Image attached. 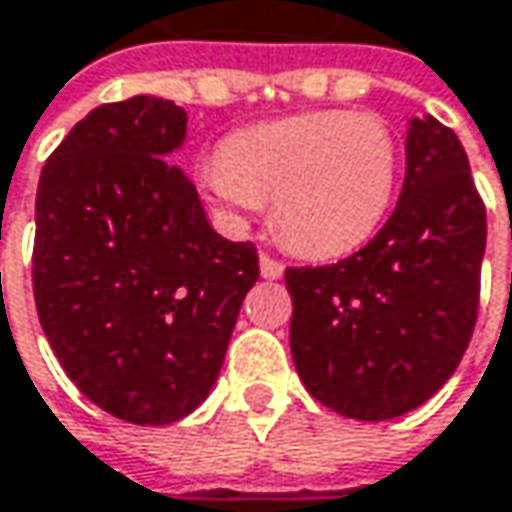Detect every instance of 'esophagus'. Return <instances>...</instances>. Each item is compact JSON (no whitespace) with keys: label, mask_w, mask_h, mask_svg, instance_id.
<instances>
[{"label":"esophagus","mask_w":512,"mask_h":512,"mask_svg":"<svg viewBox=\"0 0 512 512\" xmlns=\"http://www.w3.org/2000/svg\"><path fill=\"white\" fill-rule=\"evenodd\" d=\"M260 275L266 280H280L283 278V263L269 255H260Z\"/></svg>","instance_id":"esophagus-1"}]
</instances>
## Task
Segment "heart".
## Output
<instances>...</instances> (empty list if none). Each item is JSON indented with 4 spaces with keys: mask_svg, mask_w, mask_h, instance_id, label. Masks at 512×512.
<instances>
[{
    "mask_svg": "<svg viewBox=\"0 0 512 512\" xmlns=\"http://www.w3.org/2000/svg\"><path fill=\"white\" fill-rule=\"evenodd\" d=\"M398 145L372 114L312 111L229 134L220 160L200 166L214 209L243 223L272 197V217L292 249L338 257L364 246L387 214Z\"/></svg>",
    "mask_w": 512,
    "mask_h": 512,
    "instance_id": "b5f03b06",
    "label": "heart"
}]
</instances>
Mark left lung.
Wrapping results in <instances>:
<instances>
[{
    "label": "left lung",
    "mask_w": 512,
    "mask_h": 512,
    "mask_svg": "<svg viewBox=\"0 0 512 512\" xmlns=\"http://www.w3.org/2000/svg\"><path fill=\"white\" fill-rule=\"evenodd\" d=\"M395 212L361 252L286 269L289 346L323 407L387 421L421 407L456 372L478 309L487 214L458 137L412 117Z\"/></svg>",
    "instance_id": "left-lung-1"
}]
</instances>
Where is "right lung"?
<instances>
[{
    "label": "right lung",
    "instance_id": "right-lung-1",
    "mask_svg": "<svg viewBox=\"0 0 512 512\" xmlns=\"http://www.w3.org/2000/svg\"><path fill=\"white\" fill-rule=\"evenodd\" d=\"M186 111L154 94L79 120L39 177L34 298L79 392L114 418L160 427L212 392L257 249L217 234L171 163Z\"/></svg>",
    "mask_w": 512,
    "mask_h": 512
}]
</instances>
